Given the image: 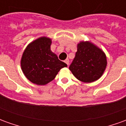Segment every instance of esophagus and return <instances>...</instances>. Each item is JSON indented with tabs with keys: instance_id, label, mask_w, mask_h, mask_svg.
Listing matches in <instances>:
<instances>
[{
	"instance_id": "1",
	"label": "esophagus",
	"mask_w": 126,
	"mask_h": 126,
	"mask_svg": "<svg viewBox=\"0 0 126 126\" xmlns=\"http://www.w3.org/2000/svg\"><path fill=\"white\" fill-rule=\"evenodd\" d=\"M65 63L66 64H67V65L69 66V61L68 59H65Z\"/></svg>"
}]
</instances>
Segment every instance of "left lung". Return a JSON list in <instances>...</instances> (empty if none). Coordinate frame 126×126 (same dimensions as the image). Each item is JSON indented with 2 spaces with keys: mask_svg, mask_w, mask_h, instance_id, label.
Instances as JSON below:
<instances>
[{
  "mask_svg": "<svg viewBox=\"0 0 126 126\" xmlns=\"http://www.w3.org/2000/svg\"><path fill=\"white\" fill-rule=\"evenodd\" d=\"M76 56L69 69L79 81L90 83L102 76L107 67V57L102 50L89 41L78 44Z\"/></svg>",
  "mask_w": 126,
  "mask_h": 126,
  "instance_id": "left-lung-1",
  "label": "left lung"
}]
</instances>
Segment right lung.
Instances as JSON below:
<instances>
[{"instance_id": "1", "label": "right lung", "mask_w": 126, "mask_h": 126, "mask_svg": "<svg viewBox=\"0 0 126 126\" xmlns=\"http://www.w3.org/2000/svg\"><path fill=\"white\" fill-rule=\"evenodd\" d=\"M51 43L49 38L40 37L30 43L22 55V71L33 84H47L55 79L61 69L67 66L51 51Z\"/></svg>"}]
</instances>
